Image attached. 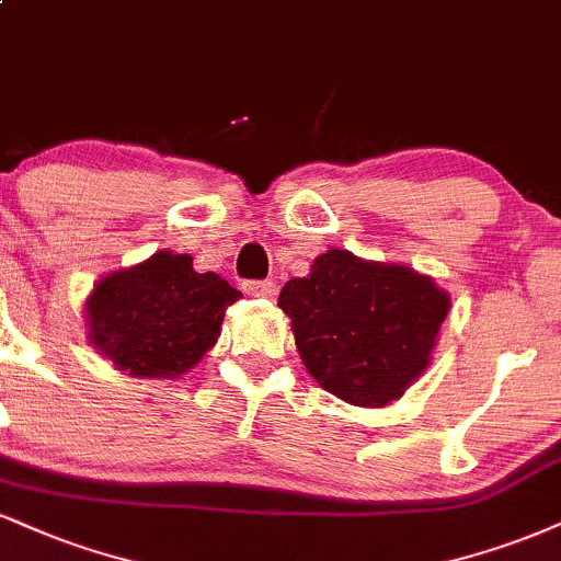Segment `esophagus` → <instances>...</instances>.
<instances>
[{"instance_id": "34e87169", "label": "esophagus", "mask_w": 561, "mask_h": 561, "mask_svg": "<svg viewBox=\"0 0 561 561\" xmlns=\"http://www.w3.org/2000/svg\"><path fill=\"white\" fill-rule=\"evenodd\" d=\"M242 289H245L251 298H274L276 295V285L272 279H251L242 285Z\"/></svg>"}]
</instances>
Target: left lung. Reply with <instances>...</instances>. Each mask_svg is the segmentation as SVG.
<instances>
[{
    "instance_id": "1",
    "label": "left lung",
    "mask_w": 561,
    "mask_h": 561,
    "mask_svg": "<svg viewBox=\"0 0 561 561\" xmlns=\"http://www.w3.org/2000/svg\"><path fill=\"white\" fill-rule=\"evenodd\" d=\"M279 308L293 319L308 374L340 400L381 408L428 366L449 295L404 266L329 251L289 279Z\"/></svg>"
}]
</instances>
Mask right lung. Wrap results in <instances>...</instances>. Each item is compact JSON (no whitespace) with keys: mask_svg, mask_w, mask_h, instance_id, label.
Wrapping results in <instances>:
<instances>
[{"mask_svg":"<svg viewBox=\"0 0 561 561\" xmlns=\"http://www.w3.org/2000/svg\"><path fill=\"white\" fill-rule=\"evenodd\" d=\"M240 295L219 274L195 272L191 255L159 251L99 282L85 302L91 342L119 370L174 379L214 345Z\"/></svg>","mask_w":561,"mask_h":561,"instance_id":"right-lung-1","label":"right lung"}]
</instances>
